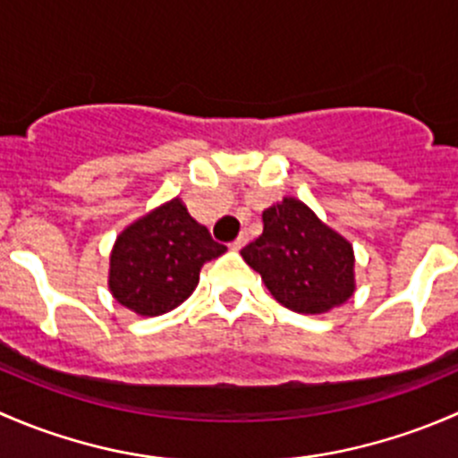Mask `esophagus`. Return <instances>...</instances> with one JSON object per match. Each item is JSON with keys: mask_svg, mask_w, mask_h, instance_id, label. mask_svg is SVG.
<instances>
[{"mask_svg": "<svg viewBox=\"0 0 458 458\" xmlns=\"http://www.w3.org/2000/svg\"><path fill=\"white\" fill-rule=\"evenodd\" d=\"M246 243H248V234L243 233V234H239V237L234 239L233 243H230V248H233V250H242V248L246 246Z\"/></svg>", "mask_w": 458, "mask_h": 458, "instance_id": "1", "label": "esophagus"}]
</instances>
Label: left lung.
I'll return each instance as SVG.
<instances>
[{"mask_svg":"<svg viewBox=\"0 0 458 458\" xmlns=\"http://www.w3.org/2000/svg\"><path fill=\"white\" fill-rule=\"evenodd\" d=\"M263 233L242 250L272 297L288 310L323 315L357 290L352 243L323 224L294 197L272 203L261 215Z\"/></svg>","mask_w":458,"mask_h":458,"instance_id":"left-lung-1","label":"left lung"}]
</instances>
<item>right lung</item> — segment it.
I'll list each match as a JSON object with an SVG mask.
<instances>
[{
  "label": "right lung",
  "mask_w": 458,
  "mask_h": 458,
  "mask_svg": "<svg viewBox=\"0 0 458 458\" xmlns=\"http://www.w3.org/2000/svg\"><path fill=\"white\" fill-rule=\"evenodd\" d=\"M225 250L174 197L117 234L110 250V294L140 317L165 315L195 293L203 263Z\"/></svg>",
  "instance_id": "1"
}]
</instances>
